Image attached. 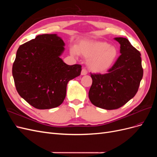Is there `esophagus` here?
Segmentation results:
<instances>
[{
  "label": "esophagus",
  "instance_id": "esophagus-1",
  "mask_svg": "<svg viewBox=\"0 0 157 157\" xmlns=\"http://www.w3.org/2000/svg\"><path fill=\"white\" fill-rule=\"evenodd\" d=\"M87 73H88V72H87L86 69H85V68H83L82 69V71H81V75H86Z\"/></svg>",
  "mask_w": 157,
  "mask_h": 157
}]
</instances>
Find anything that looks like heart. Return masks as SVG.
Here are the masks:
<instances>
[{
    "label": "heart",
    "mask_w": 157,
    "mask_h": 157,
    "mask_svg": "<svg viewBox=\"0 0 157 157\" xmlns=\"http://www.w3.org/2000/svg\"><path fill=\"white\" fill-rule=\"evenodd\" d=\"M72 54H80L84 58L89 59V69L94 73H104L110 68L118 56L115 47L103 41L83 42L78 47L71 49Z\"/></svg>",
    "instance_id": "heart-1"
}]
</instances>
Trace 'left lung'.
Masks as SVG:
<instances>
[{"mask_svg":"<svg viewBox=\"0 0 157 157\" xmlns=\"http://www.w3.org/2000/svg\"><path fill=\"white\" fill-rule=\"evenodd\" d=\"M121 44V56L106 74L90 73L92 84L88 96L99 108L113 110L121 107L135 96L144 70L140 52L126 38L115 39Z\"/></svg>","mask_w":157,"mask_h":157,"instance_id":"left-lung-1","label":"left lung"}]
</instances>
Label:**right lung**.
Masks as SVG:
<instances>
[{
	"instance_id": "add662e5",
	"label": "right lung",
	"mask_w": 157,
	"mask_h": 157,
	"mask_svg": "<svg viewBox=\"0 0 157 157\" xmlns=\"http://www.w3.org/2000/svg\"><path fill=\"white\" fill-rule=\"evenodd\" d=\"M65 43L56 34L38 35L17 49L12 75L20 96L38 109L58 107L70 80L80 75L82 66L69 65L59 58Z\"/></svg>"
}]
</instances>
